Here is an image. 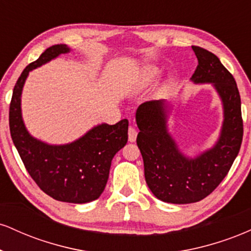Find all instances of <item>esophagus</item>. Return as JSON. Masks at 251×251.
Returning <instances> with one entry per match:
<instances>
[{
    "label": "esophagus",
    "mask_w": 251,
    "mask_h": 251,
    "mask_svg": "<svg viewBox=\"0 0 251 251\" xmlns=\"http://www.w3.org/2000/svg\"><path fill=\"white\" fill-rule=\"evenodd\" d=\"M137 139V129L133 127L128 128V142L133 143Z\"/></svg>",
    "instance_id": "34e87169"
}]
</instances>
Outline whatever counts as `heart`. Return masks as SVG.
<instances>
[{
    "instance_id": "1",
    "label": "heart",
    "mask_w": 251,
    "mask_h": 251,
    "mask_svg": "<svg viewBox=\"0 0 251 251\" xmlns=\"http://www.w3.org/2000/svg\"><path fill=\"white\" fill-rule=\"evenodd\" d=\"M162 76V70L154 65H149L148 67L144 68L142 72V82L143 83H152L157 81Z\"/></svg>"
}]
</instances>
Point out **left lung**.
<instances>
[{
    "label": "left lung",
    "instance_id": "left-lung-1",
    "mask_svg": "<svg viewBox=\"0 0 251 251\" xmlns=\"http://www.w3.org/2000/svg\"><path fill=\"white\" fill-rule=\"evenodd\" d=\"M192 50L198 65L191 80L212 83L223 102L224 122L214 148L196 158L181 153L166 127L164 100L144 102L135 113L146 184L158 200L174 204L196 203L211 194L229 172L243 138L241 97L234 76L211 51L197 46Z\"/></svg>",
    "mask_w": 251,
    "mask_h": 251
}]
</instances>
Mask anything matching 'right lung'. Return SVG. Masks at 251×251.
<instances>
[{"label":"right lung","mask_w":251,"mask_h":251,"mask_svg":"<svg viewBox=\"0 0 251 251\" xmlns=\"http://www.w3.org/2000/svg\"><path fill=\"white\" fill-rule=\"evenodd\" d=\"M66 45L47 48L25 68L15 83L9 107L11 139L28 174L40 189L54 200L82 204L100 197L107 183L114 154L127 143L128 120L101 124L66 145H48L28 133L21 114V93L34 68L68 53Z\"/></svg>","instance_id":"1"}]
</instances>
